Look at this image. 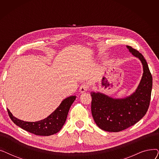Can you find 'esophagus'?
<instances>
[{
	"label": "esophagus",
	"mask_w": 159,
	"mask_h": 159,
	"mask_svg": "<svg viewBox=\"0 0 159 159\" xmlns=\"http://www.w3.org/2000/svg\"><path fill=\"white\" fill-rule=\"evenodd\" d=\"M88 85L86 83H83V84L80 86V88H79V91L80 93H84L85 91H86L88 89Z\"/></svg>",
	"instance_id": "34e87169"
}]
</instances>
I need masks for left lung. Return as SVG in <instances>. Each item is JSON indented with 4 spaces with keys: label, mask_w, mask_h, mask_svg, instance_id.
Segmentation results:
<instances>
[{
    "label": "left lung",
    "mask_w": 159,
    "mask_h": 159,
    "mask_svg": "<svg viewBox=\"0 0 159 159\" xmlns=\"http://www.w3.org/2000/svg\"><path fill=\"white\" fill-rule=\"evenodd\" d=\"M143 66V74L135 92L122 98H114L100 92H91V113L97 126L109 132H119L139 122L146 115L152 89V76L143 55L126 46Z\"/></svg>",
    "instance_id": "1"
}]
</instances>
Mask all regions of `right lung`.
<instances>
[{
  "label": "right lung",
  "instance_id": "1",
  "mask_svg": "<svg viewBox=\"0 0 159 159\" xmlns=\"http://www.w3.org/2000/svg\"><path fill=\"white\" fill-rule=\"evenodd\" d=\"M76 96H70L64 99L57 109L47 118L37 122H26L15 117L7 109L11 120L22 129L36 135L49 136L59 131L66 120L70 108Z\"/></svg>",
  "mask_w": 159,
  "mask_h": 159
}]
</instances>
